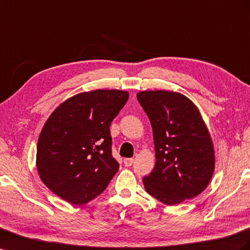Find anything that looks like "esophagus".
Returning <instances> with one entry per match:
<instances>
[{
    "instance_id": "obj_1",
    "label": "esophagus",
    "mask_w": 250,
    "mask_h": 250,
    "mask_svg": "<svg viewBox=\"0 0 250 250\" xmlns=\"http://www.w3.org/2000/svg\"><path fill=\"white\" fill-rule=\"evenodd\" d=\"M124 165L125 166H131L133 164V159H124Z\"/></svg>"
}]
</instances>
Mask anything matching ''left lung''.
Listing matches in <instances>:
<instances>
[{
  "label": "left lung",
  "mask_w": 250,
  "mask_h": 250,
  "mask_svg": "<svg viewBox=\"0 0 250 250\" xmlns=\"http://www.w3.org/2000/svg\"><path fill=\"white\" fill-rule=\"evenodd\" d=\"M150 120L156 165L143 178L146 191L166 205L197 197L210 182L214 148L202 114L190 99L170 90L139 91Z\"/></svg>",
  "instance_id": "8db88e82"
}]
</instances>
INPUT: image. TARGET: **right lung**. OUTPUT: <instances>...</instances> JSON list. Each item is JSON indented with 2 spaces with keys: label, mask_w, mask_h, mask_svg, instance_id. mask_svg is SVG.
I'll list each match as a JSON object with an SVG mask.
<instances>
[{
  "label": "right lung",
  "mask_w": 250,
  "mask_h": 250,
  "mask_svg": "<svg viewBox=\"0 0 250 250\" xmlns=\"http://www.w3.org/2000/svg\"><path fill=\"white\" fill-rule=\"evenodd\" d=\"M128 98L129 93L119 89L80 92L47 119L36 165L40 179L58 197L83 205L106 189L119 170L109 126Z\"/></svg>",
  "instance_id": "1"
}]
</instances>
